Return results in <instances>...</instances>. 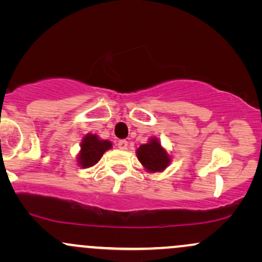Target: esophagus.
I'll return each instance as SVG.
<instances>
[{
  "mask_svg": "<svg viewBox=\"0 0 262 262\" xmlns=\"http://www.w3.org/2000/svg\"><path fill=\"white\" fill-rule=\"evenodd\" d=\"M118 148L121 150H127L128 149V141L127 140H119Z\"/></svg>",
  "mask_w": 262,
  "mask_h": 262,
  "instance_id": "esophagus-1",
  "label": "esophagus"
}]
</instances>
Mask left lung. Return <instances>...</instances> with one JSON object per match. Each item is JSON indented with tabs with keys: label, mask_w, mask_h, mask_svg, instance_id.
Returning a JSON list of instances; mask_svg holds the SVG:
<instances>
[{
	"label": "left lung",
	"mask_w": 262,
	"mask_h": 262,
	"mask_svg": "<svg viewBox=\"0 0 262 262\" xmlns=\"http://www.w3.org/2000/svg\"><path fill=\"white\" fill-rule=\"evenodd\" d=\"M137 158L148 172H161L171 162V156L161 146L158 138H150L137 149Z\"/></svg>",
	"instance_id": "8db88e82"
}]
</instances>
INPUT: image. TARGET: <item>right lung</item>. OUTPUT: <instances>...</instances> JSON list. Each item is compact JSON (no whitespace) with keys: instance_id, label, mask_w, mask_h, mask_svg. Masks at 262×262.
<instances>
[{"instance_id":"1","label":"right lung","mask_w":262,"mask_h":262,"mask_svg":"<svg viewBox=\"0 0 262 262\" xmlns=\"http://www.w3.org/2000/svg\"><path fill=\"white\" fill-rule=\"evenodd\" d=\"M112 148L110 140H102L96 134H86L81 141V149L77 155V164L80 167L87 169L97 164L102 155Z\"/></svg>"}]
</instances>
